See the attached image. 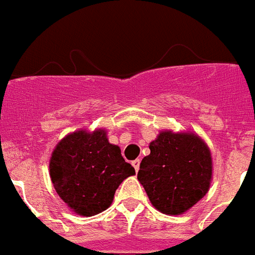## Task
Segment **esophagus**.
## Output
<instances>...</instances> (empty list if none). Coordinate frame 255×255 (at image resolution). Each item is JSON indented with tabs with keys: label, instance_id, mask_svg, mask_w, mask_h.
Returning <instances> with one entry per match:
<instances>
[{
	"label": "esophagus",
	"instance_id": "1",
	"mask_svg": "<svg viewBox=\"0 0 255 255\" xmlns=\"http://www.w3.org/2000/svg\"><path fill=\"white\" fill-rule=\"evenodd\" d=\"M131 164H132V166H134V169H135V171H138L139 170V165H140V160H139V158H136V160L132 161Z\"/></svg>",
	"mask_w": 255,
	"mask_h": 255
}]
</instances>
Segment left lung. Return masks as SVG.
Listing matches in <instances>:
<instances>
[{"mask_svg": "<svg viewBox=\"0 0 255 255\" xmlns=\"http://www.w3.org/2000/svg\"><path fill=\"white\" fill-rule=\"evenodd\" d=\"M138 179L161 213L182 214L206 195L212 180V156L193 134L162 131L149 144Z\"/></svg>", "mask_w": 255, "mask_h": 255, "instance_id": "8db88e82", "label": "left lung"}]
</instances>
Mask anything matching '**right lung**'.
Returning a JSON list of instances; mask_svg holds the SVG:
<instances>
[{
  "label": "right lung",
  "mask_w": 255,
  "mask_h": 255,
  "mask_svg": "<svg viewBox=\"0 0 255 255\" xmlns=\"http://www.w3.org/2000/svg\"><path fill=\"white\" fill-rule=\"evenodd\" d=\"M117 145L104 130L76 131L56 145L50 160V177L60 199L73 212L91 217L106 210L124 179L134 175Z\"/></svg>",
  "instance_id": "add662e5"
}]
</instances>
